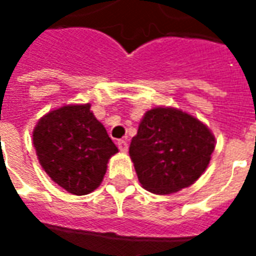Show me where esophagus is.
<instances>
[{
	"mask_svg": "<svg viewBox=\"0 0 256 256\" xmlns=\"http://www.w3.org/2000/svg\"><path fill=\"white\" fill-rule=\"evenodd\" d=\"M118 148H119V150L120 152H128V142L124 141V140H118Z\"/></svg>",
	"mask_w": 256,
	"mask_h": 256,
	"instance_id": "esophagus-1",
	"label": "esophagus"
}]
</instances>
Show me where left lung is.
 <instances>
[{"label": "left lung", "instance_id": "obj_1", "mask_svg": "<svg viewBox=\"0 0 256 256\" xmlns=\"http://www.w3.org/2000/svg\"><path fill=\"white\" fill-rule=\"evenodd\" d=\"M214 148V136L198 119L159 106L146 111L128 154L142 188L170 194L198 181Z\"/></svg>", "mask_w": 256, "mask_h": 256}]
</instances>
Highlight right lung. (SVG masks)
Wrapping results in <instances>:
<instances>
[{
  "instance_id": "add662e5",
  "label": "right lung",
  "mask_w": 256,
  "mask_h": 256,
  "mask_svg": "<svg viewBox=\"0 0 256 256\" xmlns=\"http://www.w3.org/2000/svg\"><path fill=\"white\" fill-rule=\"evenodd\" d=\"M32 142L48 176L78 196L98 188L106 163L118 152L90 104L64 106L42 116L32 132Z\"/></svg>"
}]
</instances>
